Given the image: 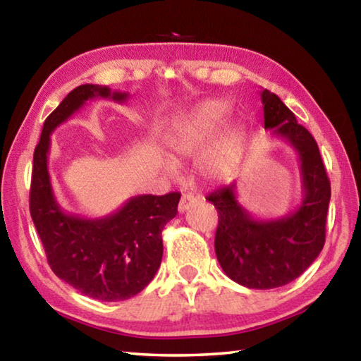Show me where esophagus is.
<instances>
[{
	"mask_svg": "<svg viewBox=\"0 0 361 361\" xmlns=\"http://www.w3.org/2000/svg\"><path fill=\"white\" fill-rule=\"evenodd\" d=\"M197 200H199V199L195 197V195H192V194H183L181 199H180V204H178V210H180L181 213L189 210L195 202H197Z\"/></svg>",
	"mask_w": 361,
	"mask_h": 361,
	"instance_id": "34e87169",
	"label": "esophagus"
}]
</instances>
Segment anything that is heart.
I'll use <instances>...</instances> for the list:
<instances>
[{
  "label": "heart",
  "mask_w": 361,
  "mask_h": 361,
  "mask_svg": "<svg viewBox=\"0 0 361 361\" xmlns=\"http://www.w3.org/2000/svg\"><path fill=\"white\" fill-rule=\"evenodd\" d=\"M229 106L224 100H205L176 122L167 143L172 154L199 161L200 173L212 180L228 178L240 166L243 156V130L235 122H228ZM173 172V166H167Z\"/></svg>",
  "instance_id": "1"
}]
</instances>
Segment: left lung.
<instances>
[{"instance_id":"obj_1","label":"left lung","mask_w":361,"mask_h":361,"mask_svg":"<svg viewBox=\"0 0 361 361\" xmlns=\"http://www.w3.org/2000/svg\"><path fill=\"white\" fill-rule=\"evenodd\" d=\"M261 102L264 129H272V135L285 138L298 152L301 205L283 218L255 219L237 200L235 183L213 191L207 200L218 210L215 252L226 276L247 288L271 290L293 282L320 255L331 185L310 132L276 94L264 89Z\"/></svg>"}]
</instances>
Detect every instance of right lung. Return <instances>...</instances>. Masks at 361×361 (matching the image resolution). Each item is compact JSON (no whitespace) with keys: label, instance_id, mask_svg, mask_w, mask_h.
Returning <instances> with one entry per match:
<instances>
[{"label":"right lung","instance_id":"add662e5","mask_svg":"<svg viewBox=\"0 0 361 361\" xmlns=\"http://www.w3.org/2000/svg\"><path fill=\"white\" fill-rule=\"evenodd\" d=\"M95 97L122 103L129 94L82 84L47 116L33 154L30 215L54 274L82 295L111 302L138 295L156 276L164 253L162 229L178 213L181 194L135 195L113 215L97 219L62 210L47 170L51 133Z\"/></svg>","mask_w":361,"mask_h":361}]
</instances>
